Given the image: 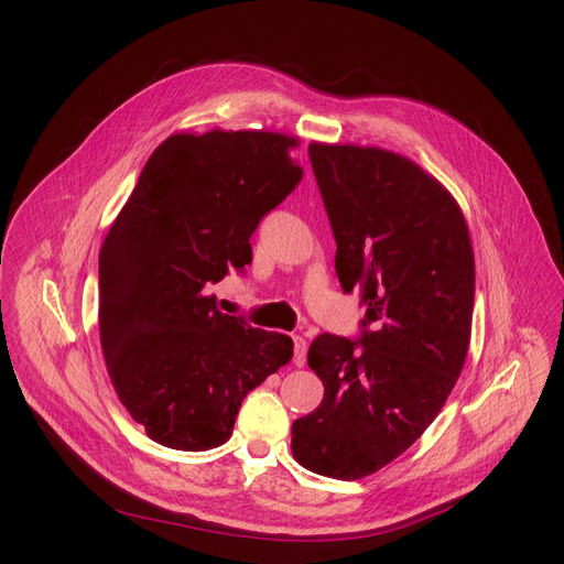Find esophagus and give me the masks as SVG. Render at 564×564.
<instances>
[{"label":"esophagus","mask_w":564,"mask_h":564,"mask_svg":"<svg viewBox=\"0 0 564 564\" xmlns=\"http://www.w3.org/2000/svg\"><path fill=\"white\" fill-rule=\"evenodd\" d=\"M292 343H294V366H304L306 364V340L302 336H292Z\"/></svg>","instance_id":"1"}]
</instances>
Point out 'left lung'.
Segmentation results:
<instances>
[{"instance_id": "8db88e82", "label": "left lung", "mask_w": 564, "mask_h": 564, "mask_svg": "<svg viewBox=\"0 0 564 564\" xmlns=\"http://www.w3.org/2000/svg\"><path fill=\"white\" fill-rule=\"evenodd\" d=\"M336 240V274L366 308L359 336L322 334L308 366L324 398L292 423L304 468L357 480L402 455L462 372L476 262L464 215L434 177L379 148L311 143Z\"/></svg>"}]
</instances>
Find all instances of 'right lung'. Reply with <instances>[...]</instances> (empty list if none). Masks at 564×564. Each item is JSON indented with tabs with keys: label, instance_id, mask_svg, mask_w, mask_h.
Listing matches in <instances>:
<instances>
[{
	"label": "right lung",
	"instance_id": "1",
	"mask_svg": "<svg viewBox=\"0 0 564 564\" xmlns=\"http://www.w3.org/2000/svg\"><path fill=\"white\" fill-rule=\"evenodd\" d=\"M297 139L173 134L148 158L100 251V343L118 400L148 438L200 453L226 443L249 391L292 340L217 311L205 290L245 274L251 235L302 183Z\"/></svg>",
	"mask_w": 564,
	"mask_h": 564
}]
</instances>
